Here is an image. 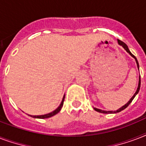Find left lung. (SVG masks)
<instances>
[{
  "label": "left lung",
  "instance_id": "obj_1",
  "mask_svg": "<svg viewBox=\"0 0 146 146\" xmlns=\"http://www.w3.org/2000/svg\"><path fill=\"white\" fill-rule=\"evenodd\" d=\"M117 41H118V44H119V46H121L122 47H123V48L124 49H125V50H126V52H128L129 54V55H130L131 56H132V57L135 58V62H136V65H137L138 69L139 70V62H138L137 58H135V56H134V55H133V54H132V53H131V52H130V51H129V49L127 45H126V43H124L123 42H122V41H120V40H119V39H118ZM140 84H141V79H140V76H139V84H138V88H137V89H136V91H135V93L134 94V95H133V97H132V98H130V100H129L128 102L126 103V104L123 105V107H120V108L117 110H114V111H113V110H110V111H107V110H103L98 109V108H96V107H94V109L96 111L99 112V113H119V112L122 111V110H123L124 109H126V107H128L129 105L130 104V103L132 102V101H133V99H134V98H135V96L137 95V94L139 93V91Z\"/></svg>",
  "mask_w": 146,
  "mask_h": 146
}]
</instances>
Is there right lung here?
<instances>
[{
  "label": "right lung",
  "mask_w": 146,
  "mask_h": 146,
  "mask_svg": "<svg viewBox=\"0 0 146 146\" xmlns=\"http://www.w3.org/2000/svg\"><path fill=\"white\" fill-rule=\"evenodd\" d=\"M64 100H65V95L62 98V102H61L60 105L58 107V108L54 110V111L51 112L49 113H47V114H44V115H39V116H32V115H29L31 117H33V118H38V119H46V118H49V117H52V116L55 115V114H57L58 112L60 111L61 109H62V107L63 106V103H64Z\"/></svg>",
  "instance_id": "right-lung-1"
}]
</instances>
